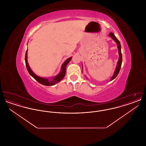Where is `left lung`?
<instances>
[{"instance_id": "1", "label": "left lung", "mask_w": 146, "mask_h": 146, "mask_svg": "<svg viewBox=\"0 0 146 146\" xmlns=\"http://www.w3.org/2000/svg\"><path fill=\"white\" fill-rule=\"evenodd\" d=\"M109 35L117 43L118 49V52H119V58L118 63H117V66L116 67V69H115V70L114 72V73L113 76L111 79V81L113 79H114L118 76V73H119V72L120 70V68H121V63H122V54H121V45H120V42L119 41V40L116 38V36L114 35L111 32L109 34Z\"/></svg>"}]
</instances>
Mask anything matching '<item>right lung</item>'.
Segmentation results:
<instances>
[{"label":"right lung","mask_w":146,"mask_h":146,"mask_svg":"<svg viewBox=\"0 0 146 146\" xmlns=\"http://www.w3.org/2000/svg\"><path fill=\"white\" fill-rule=\"evenodd\" d=\"M27 51H28V49L26 51V55H25V62H26V66L27 69L29 74L33 78H35L38 82H39V83L42 84L44 85H45V86H51V85H54L58 83L64 77L65 74H66V66L68 64V63L70 62V61L71 60L72 57L68 58L67 60H66L64 61V62L63 63V64L61 66V70L60 73L58 74H57L56 76H54L52 78V80L50 81L48 78H42V77L38 76L33 72V71L31 70L30 67L29 66L28 62H27Z\"/></svg>","instance_id":"right-lung-1"}]
</instances>
